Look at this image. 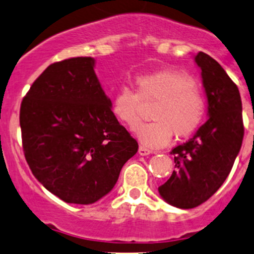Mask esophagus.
I'll use <instances>...</instances> for the list:
<instances>
[{"label":"esophagus","instance_id":"34e87169","mask_svg":"<svg viewBox=\"0 0 254 254\" xmlns=\"http://www.w3.org/2000/svg\"><path fill=\"white\" fill-rule=\"evenodd\" d=\"M150 153H152V150H150V148L145 147V146H140L139 147V155L147 156V155H150Z\"/></svg>","mask_w":254,"mask_h":254}]
</instances>
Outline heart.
Here are the masks:
<instances>
[{
	"mask_svg": "<svg viewBox=\"0 0 254 254\" xmlns=\"http://www.w3.org/2000/svg\"><path fill=\"white\" fill-rule=\"evenodd\" d=\"M136 93L122 87L112 101L114 117L125 127L134 129L140 123L141 102L156 101L151 112L153 122L137 127L136 134L148 147H163L177 137L193 134L205 117L206 103L201 89L189 76L176 70L137 76Z\"/></svg>",
	"mask_w": 254,
	"mask_h": 254,
	"instance_id": "1",
	"label": "heart"
}]
</instances>
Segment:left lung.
<instances>
[{
	"mask_svg": "<svg viewBox=\"0 0 254 254\" xmlns=\"http://www.w3.org/2000/svg\"><path fill=\"white\" fill-rule=\"evenodd\" d=\"M195 63L201 70L209 119L191 139L171 151L176 170L158 187L161 196L181 209L199 206L216 193L231 172L245 135L236 83L207 54H196Z\"/></svg>",
	"mask_w": 254,
	"mask_h": 254,
	"instance_id": "left-lung-1",
	"label": "left lung"
}]
</instances>
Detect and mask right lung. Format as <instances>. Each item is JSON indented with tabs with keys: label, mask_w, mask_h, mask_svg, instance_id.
Returning <instances> with one entry per match:
<instances>
[{
	"label": "right lung",
	"mask_w": 254,
	"mask_h": 254,
	"mask_svg": "<svg viewBox=\"0 0 254 254\" xmlns=\"http://www.w3.org/2000/svg\"><path fill=\"white\" fill-rule=\"evenodd\" d=\"M94 59L49 65L20 104L25 160L35 178L70 204L108 194L137 141L119 124L94 73Z\"/></svg>",
	"instance_id": "obj_1"
}]
</instances>
